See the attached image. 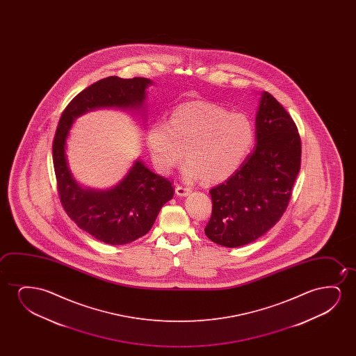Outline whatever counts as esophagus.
I'll use <instances>...</instances> for the list:
<instances>
[{
    "instance_id": "esophagus-1",
    "label": "esophagus",
    "mask_w": 356,
    "mask_h": 356,
    "mask_svg": "<svg viewBox=\"0 0 356 356\" xmlns=\"http://www.w3.org/2000/svg\"><path fill=\"white\" fill-rule=\"evenodd\" d=\"M190 188L182 187V186H177L175 188V193L179 195V197H186V195H190Z\"/></svg>"
}]
</instances>
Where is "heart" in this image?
<instances>
[{"mask_svg": "<svg viewBox=\"0 0 356 356\" xmlns=\"http://www.w3.org/2000/svg\"><path fill=\"white\" fill-rule=\"evenodd\" d=\"M146 142L152 161L163 174L180 163L185 148L186 180L204 177L216 184L227 180L242 164L253 146L254 129L244 114L229 113L213 103L188 102L177 106L169 122L151 125Z\"/></svg>", "mask_w": 356, "mask_h": 356, "instance_id": "heart-1", "label": "heart"}]
</instances>
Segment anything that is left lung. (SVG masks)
Returning a JSON list of instances; mask_svg holds the SVG:
<instances>
[{
	"label": "left lung",
	"mask_w": 356,
	"mask_h": 356,
	"mask_svg": "<svg viewBox=\"0 0 356 356\" xmlns=\"http://www.w3.org/2000/svg\"><path fill=\"white\" fill-rule=\"evenodd\" d=\"M255 142L238 170L210 190L213 211L204 232L222 247L245 245L273 227L287 209L300 170L297 127L268 92L259 101Z\"/></svg>",
	"instance_id": "8db88e82"
}]
</instances>
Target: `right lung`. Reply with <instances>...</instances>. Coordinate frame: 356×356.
Here are the masks:
<instances>
[{
	"mask_svg": "<svg viewBox=\"0 0 356 356\" xmlns=\"http://www.w3.org/2000/svg\"><path fill=\"white\" fill-rule=\"evenodd\" d=\"M149 79L108 76L85 88L64 109L54 135V165L58 193L69 218L92 237L113 245L140 238L152 229L161 207L172 198L170 181L136 159L119 184L108 190L83 187L67 159V138L74 120L99 108L142 113L146 120Z\"/></svg>",
	"mask_w": 356,
	"mask_h": 356,
	"instance_id": "add662e5",
	"label": "right lung"
}]
</instances>
